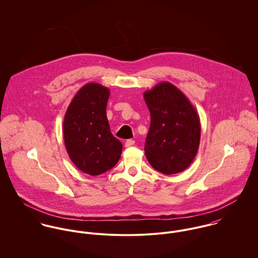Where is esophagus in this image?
Returning a JSON list of instances; mask_svg holds the SVG:
<instances>
[{"label":"esophagus","mask_w":258,"mask_h":258,"mask_svg":"<svg viewBox=\"0 0 258 258\" xmlns=\"http://www.w3.org/2000/svg\"><path fill=\"white\" fill-rule=\"evenodd\" d=\"M135 144V141L134 140H131V139H129V140H126L125 141V147H131V146H133Z\"/></svg>","instance_id":"obj_1"}]
</instances>
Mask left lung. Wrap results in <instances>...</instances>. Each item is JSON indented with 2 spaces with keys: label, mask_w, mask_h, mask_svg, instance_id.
<instances>
[{
  "label": "left lung",
  "mask_w": 258,
  "mask_h": 258,
  "mask_svg": "<svg viewBox=\"0 0 258 258\" xmlns=\"http://www.w3.org/2000/svg\"><path fill=\"white\" fill-rule=\"evenodd\" d=\"M151 114L145 155L157 171L172 175L194 161L201 140L199 114L184 93L163 81L144 92Z\"/></svg>",
  "instance_id": "left-lung-1"
}]
</instances>
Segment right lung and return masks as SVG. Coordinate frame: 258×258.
<instances>
[{
    "instance_id": "right-lung-1",
    "label": "right lung",
    "mask_w": 258,
    "mask_h": 258,
    "mask_svg": "<svg viewBox=\"0 0 258 258\" xmlns=\"http://www.w3.org/2000/svg\"><path fill=\"white\" fill-rule=\"evenodd\" d=\"M109 88L90 82L72 100L63 119V139L68 154L81 172L98 176L120 159L122 143L110 132L106 106Z\"/></svg>"
}]
</instances>
